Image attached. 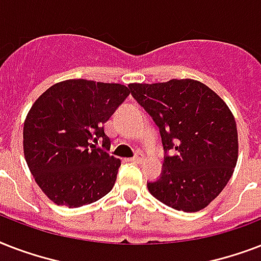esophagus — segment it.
Instances as JSON below:
<instances>
[{"label": "esophagus", "instance_id": "34e87169", "mask_svg": "<svg viewBox=\"0 0 261 261\" xmlns=\"http://www.w3.org/2000/svg\"><path fill=\"white\" fill-rule=\"evenodd\" d=\"M142 160H143L142 155L138 154V155H134L133 159H128V161H131V163H141Z\"/></svg>", "mask_w": 261, "mask_h": 261}]
</instances>
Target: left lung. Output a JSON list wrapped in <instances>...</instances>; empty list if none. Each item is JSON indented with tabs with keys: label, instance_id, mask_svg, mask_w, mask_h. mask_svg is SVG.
<instances>
[{
	"label": "left lung",
	"instance_id": "1",
	"mask_svg": "<svg viewBox=\"0 0 261 261\" xmlns=\"http://www.w3.org/2000/svg\"><path fill=\"white\" fill-rule=\"evenodd\" d=\"M128 88L160 128L165 151L163 172L147 182L149 192L174 210L204 208L230 180L239 157L237 126L226 102L195 80Z\"/></svg>",
	"mask_w": 261,
	"mask_h": 261
}]
</instances>
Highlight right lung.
<instances>
[{
    "instance_id": "right-lung-1",
    "label": "right lung",
    "mask_w": 261,
    "mask_h": 261,
    "mask_svg": "<svg viewBox=\"0 0 261 261\" xmlns=\"http://www.w3.org/2000/svg\"><path fill=\"white\" fill-rule=\"evenodd\" d=\"M128 94L130 88L120 84L66 80L31 107L22 131L24 155L53 202L74 208L112 190L120 160L106 151L111 141L104 124Z\"/></svg>"
}]
</instances>
